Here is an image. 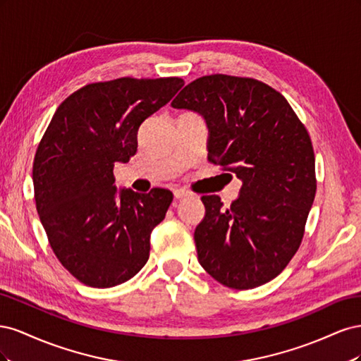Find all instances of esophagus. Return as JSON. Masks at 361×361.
<instances>
[{
  "label": "esophagus",
  "mask_w": 361,
  "mask_h": 361,
  "mask_svg": "<svg viewBox=\"0 0 361 361\" xmlns=\"http://www.w3.org/2000/svg\"><path fill=\"white\" fill-rule=\"evenodd\" d=\"M173 194H174V197H176L178 200L185 199V197H190V195H192V192H191V191L185 190V188H178V190H174V191H173Z\"/></svg>",
  "instance_id": "34e87169"
}]
</instances>
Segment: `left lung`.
Here are the masks:
<instances>
[{"label": "left lung", "mask_w": 361, "mask_h": 361, "mask_svg": "<svg viewBox=\"0 0 361 361\" xmlns=\"http://www.w3.org/2000/svg\"><path fill=\"white\" fill-rule=\"evenodd\" d=\"M171 106L204 118L207 159L243 180L227 209L218 195L202 197L206 214L194 232L200 265L227 288L265 285L297 253L314 200L307 129L285 96L241 76H202Z\"/></svg>", "instance_id": "8db88e82"}]
</instances>
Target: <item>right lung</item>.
I'll return each instance as SVG.
<instances>
[{
  "mask_svg": "<svg viewBox=\"0 0 361 361\" xmlns=\"http://www.w3.org/2000/svg\"><path fill=\"white\" fill-rule=\"evenodd\" d=\"M183 85L171 78L94 82L64 99L32 164L37 214L61 265L92 288H113L146 265L150 233L173 192L147 194L114 185V162L137 152L145 120Z\"/></svg>",
  "mask_w": 361,
  "mask_h": 361,
  "instance_id": "obj_1",
  "label": "right lung"
}]
</instances>
